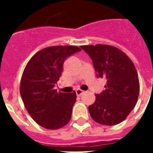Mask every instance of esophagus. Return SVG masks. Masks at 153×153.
Instances as JSON below:
<instances>
[{
    "mask_svg": "<svg viewBox=\"0 0 153 153\" xmlns=\"http://www.w3.org/2000/svg\"><path fill=\"white\" fill-rule=\"evenodd\" d=\"M75 93H76V95L77 96H81L82 94L83 93V90H81V89H77L76 91H75Z\"/></svg>",
    "mask_w": 153,
    "mask_h": 153,
    "instance_id": "1",
    "label": "esophagus"
}]
</instances>
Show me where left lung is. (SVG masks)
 I'll list each match as a JSON object with an SVG mask.
<instances>
[{
    "label": "left lung",
    "mask_w": 153,
    "mask_h": 153,
    "mask_svg": "<svg viewBox=\"0 0 153 153\" xmlns=\"http://www.w3.org/2000/svg\"><path fill=\"white\" fill-rule=\"evenodd\" d=\"M93 60L97 78L106 79V89L96 94L88 106L90 115L99 124L115 125L131 112L139 93L138 73L132 60L112 46L97 44L81 46Z\"/></svg>",
    "instance_id": "8db88e82"
}]
</instances>
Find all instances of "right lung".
Returning <instances> with one entry per match:
<instances>
[{
  "label": "right lung",
  "mask_w": 153,
  "mask_h": 153,
  "mask_svg": "<svg viewBox=\"0 0 153 153\" xmlns=\"http://www.w3.org/2000/svg\"><path fill=\"white\" fill-rule=\"evenodd\" d=\"M80 51L75 46L47 47L35 54L25 67L20 95L28 114L43 128L57 129L71 119L76 93L57 92L55 87L65 60Z\"/></svg>",
  "instance_id": "right-lung-1"
}]
</instances>
